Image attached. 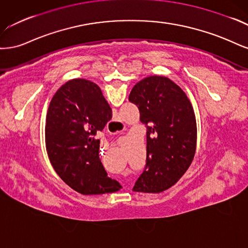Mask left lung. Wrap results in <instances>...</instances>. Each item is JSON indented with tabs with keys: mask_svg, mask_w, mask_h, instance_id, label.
Wrapping results in <instances>:
<instances>
[{
	"mask_svg": "<svg viewBox=\"0 0 248 248\" xmlns=\"http://www.w3.org/2000/svg\"><path fill=\"white\" fill-rule=\"evenodd\" d=\"M146 124V166L134 191L158 194L174 186L193 162L197 123L187 95L171 79L149 76L129 95Z\"/></svg>",
	"mask_w": 248,
	"mask_h": 248,
	"instance_id": "obj_1",
	"label": "left lung"
}]
</instances>
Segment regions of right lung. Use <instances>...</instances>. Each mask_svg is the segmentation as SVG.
<instances>
[{
  "mask_svg": "<svg viewBox=\"0 0 248 248\" xmlns=\"http://www.w3.org/2000/svg\"><path fill=\"white\" fill-rule=\"evenodd\" d=\"M111 117L112 110L100 87L86 79L69 80L50 101L45 124L47 155L63 182L82 195L114 193L122 187L108 177L95 138Z\"/></svg>",
  "mask_w": 248,
  "mask_h": 248,
  "instance_id": "obj_1",
  "label": "right lung"
}]
</instances>
